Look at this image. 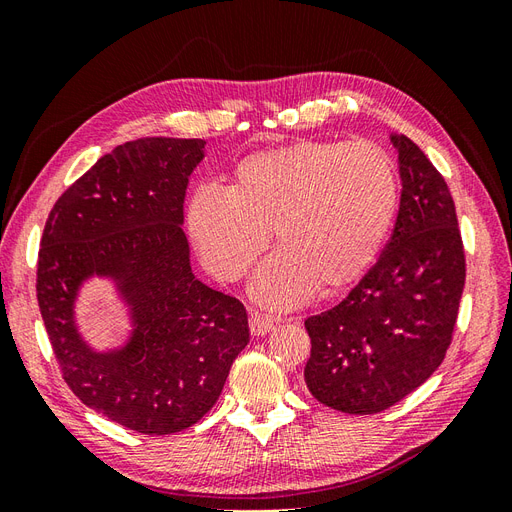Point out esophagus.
<instances>
[{
  "label": "esophagus",
  "instance_id": "1",
  "mask_svg": "<svg viewBox=\"0 0 512 512\" xmlns=\"http://www.w3.org/2000/svg\"><path fill=\"white\" fill-rule=\"evenodd\" d=\"M269 331H273V320L260 316V314L250 316V333L254 337H262V335H267Z\"/></svg>",
  "mask_w": 512,
  "mask_h": 512
}]
</instances>
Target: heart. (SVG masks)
I'll return each instance as SVG.
<instances>
[{
	"label": "heart",
	"instance_id": "obj_1",
	"mask_svg": "<svg viewBox=\"0 0 512 512\" xmlns=\"http://www.w3.org/2000/svg\"><path fill=\"white\" fill-rule=\"evenodd\" d=\"M397 209V166L382 147L303 138L245 156L230 190H196L188 230L224 282L250 269L273 230L280 252L262 262L252 294L269 309H290L318 286L335 292L361 280Z\"/></svg>",
	"mask_w": 512,
	"mask_h": 512
}]
</instances>
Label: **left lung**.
Segmentation results:
<instances>
[{
  "label": "left lung",
  "instance_id": "1",
  "mask_svg": "<svg viewBox=\"0 0 512 512\" xmlns=\"http://www.w3.org/2000/svg\"><path fill=\"white\" fill-rule=\"evenodd\" d=\"M401 200L376 265L329 312L305 320V384L320 404L376 414L416 391L444 361L466 284V254L444 177L404 134Z\"/></svg>",
  "mask_w": 512,
  "mask_h": 512
}]
</instances>
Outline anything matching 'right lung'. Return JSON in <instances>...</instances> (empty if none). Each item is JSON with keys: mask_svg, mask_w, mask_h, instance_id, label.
<instances>
[{"mask_svg": "<svg viewBox=\"0 0 512 512\" xmlns=\"http://www.w3.org/2000/svg\"><path fill=\"white\" fill-rule=\"evenodd\" d=\"M203 138H138L115 147L59 196L38 254V305L64 380L91 410L147 436L198 423L250 342L245 307L196 280L185 239L188 179ZM127 303L129 342L100 353L75 324L89 276Z\"/></svg>", "mask_w": 512, "mask_h": 512, "instance_id": "1", "label": "right lung"}]
</instances>
